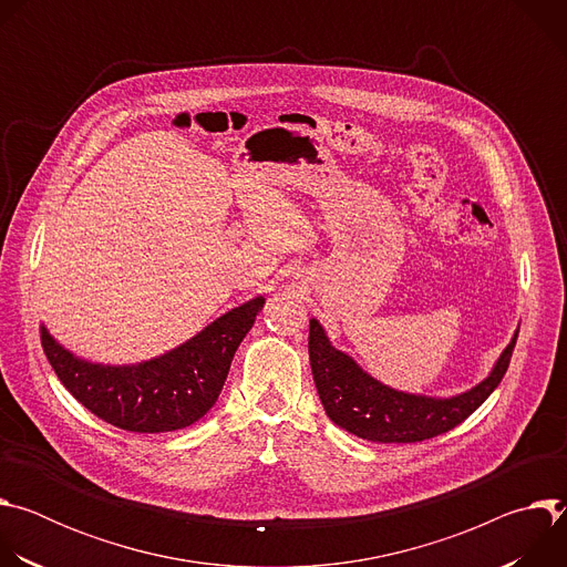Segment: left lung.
<instances>
[{
    "label": "left lung",
    "mask_w": 567,
    "mask_h": 567,
    "mask_svg": "<svg viewBox=\"0 0 567 567\" xmlns=\"http://www.w3.org/2000/svg\"><path fill=\"white\" fill-rule=\"evenodd\" d=\"M516 339L518 332L487 379L449 399L409 394L379 383L330 343L316 318L309 320V363L322 409L337 426L370 442L409 444L442 435L477 411L503 381Z\"/></svg>",
    "instance_id": "obj_1"
}]
</instances>
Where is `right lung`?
<instances>
[{
    "label": "right lung",
    "mask_w": 567,
    "mask_h": 567,
    "mask_svg": "<svg viewBox=\"0 0 567 567\" xmlns=\"http://www.w3.org/2000/svg\"><path fill=\"white\" fill-rule=\"evenodd\" d=\"M265 298L219 316L184 346L136 365L73 357L42 326V348L62 385L103 422L132 433H168L202 420L217 401L241 339Z\"/></svg>",
    "instance_id": "obj_1"
}]
</instances>
